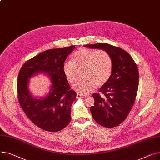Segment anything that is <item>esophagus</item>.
Returning <instances> with one entry per match:
<instances>
[{
    "label": "esophagus",
    "mask_w": 160,
    "mask_h": 160,
    "mask_svg": "<svg viewBox=\"0 0 160 160\" xmlns=\"http://www.w3.org/2000/svg\"><path fill=\"white\" fill-rule=\"evenodd\" d=\"M86 97H87V95L80 94V93H77V98H86Z\"/></svg>",
    "instance_id": "esophagus-1"
}]
</instances>
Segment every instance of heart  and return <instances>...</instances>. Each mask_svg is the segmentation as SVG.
Segmentation results:
<instances>
[{
    "label": "heart",
    "instance_id": "b5f03b06",
    "mask_svg": "<svg viewBox=\"0 0 160 160\" xmlns=\"http://www.w3.org/2000/svg\"><path fill=\"white\" fill-rule=\"evenodd\" d=\"M71 60L72 62L63 63L62 71L68 82L72 83L77 79V71L82 70L81 76L83 78L73 86V89L80 94H88L97 86H103L112 74V58L104 49L82 48L73 53Z\"/></svg>",
    "mask_w": 160,
    "mask_h": 160
}]
</instances>
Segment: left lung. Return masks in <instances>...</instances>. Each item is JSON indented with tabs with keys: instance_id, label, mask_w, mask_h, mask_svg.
<instances>
[{
	"instance_id": "8db88e82",
	"label": "left lung",
	"mask_w": 160,
	"mask_h": 160,
	"mask_svg": "<svg viewBox=\"0 0 160 160\" xmlns=\"http://www.w3.org/2000/svg\"><path fill=\"white\" fill-rule=\"evenodd\" d=\"M84 46L104 49L112 57L111 76L100 88L99 93L92 94L94 103L90 111L93 119L102 126L108 128L118 126L129 115L136 98L139 83L136 63L128 52L118 47L107 43Z\"/></svg>"
}]
</instances>
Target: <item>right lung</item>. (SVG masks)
<instances>
[{
  "label": "right lung",
  "instance_id": "add662e5",
  "mask_svg": "<svg viewBox=\"0 0 160 160\" xmlns=\"http://www.w3.org/2000/svg\"><path fill=\"white\" fill-rule=\"evenodd\" d=\"M74 48L75 46H71L46 50L27 60L18 72L17 97L20 106L28 118L43 130L57 132L70 122L71 105L77 93L71 89L62 66ZM38 72L49 74L53 86L46 98L34 99L28 91V78Z\"/></svg>",
  "mask_w": 160,
  "mask_h": 160
}]
</instances>
